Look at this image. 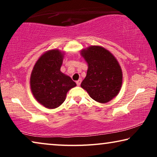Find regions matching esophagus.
Instances as JSON below:
<instances>
[{"label":"esophagus","instance_id":"esophagus-1","mask_svg":"<svg viewBox=\"0 0 157 157\" xmlns=\"http://www.w3.org/2000/svg\"><path fill=\"white\" fill-rule=\"evenodd\" d=\"M81 83V78L78 79V81H76V84L78 86H80Z\"/></svg>","mask_w":157,"mask_h":157}]
</instances>
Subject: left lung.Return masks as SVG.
<instances>
[{
  "instance_id": "1",
  "label": "left lung",
  "mask_w": 157,
  "mask_h": 157,
  "mask_svg": "<svg viewBox=\"0 0 157 157\" xmlns=\"http://www.w3.org/2000/svg\"><path fill=\"white\" fill-rule=\"evenodd\" d=\"M81 52L89 68L81 86L96 101H109L119 94L122 84V71L117 60L109 51L98 46Z\"/></svg>"
}]
</instances>
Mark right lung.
I'll return each instance as SVG.
<instances>
[{
	"instance_id": "obj_1",
	"label": "right lung",
	"mask_w": 157,
	"mask_h": 157,
	"mask_svg": "<svg viewBox=\"0 0 157 157\" xmlns=\"http://www.w3.org/2000/svg\"><path fill=\"white\" fill-rule=\"evenodd\" d=\"M63 54L59 50L47 51L39 58L31 76V88L34 97L48 109L63 104L67 92L76 86L71 78L61 72Z\"/></svg>"
}]
</instances>
